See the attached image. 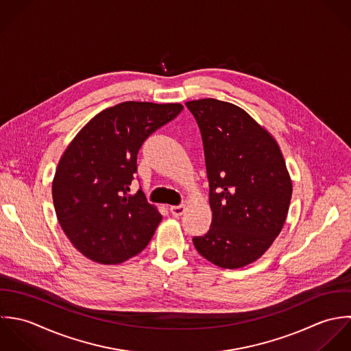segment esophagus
I'll return each instance as SVG.
<instances>
[{
    "label": "esophagus",
    "mask_w": 351,
    "mask_h": 351,
    "mask_svg": "<svg viewBox=\"0 0 351 351\" xmlns=\"http://www.w3.org/2000/svg\"><path fill=\"white\" fill-rule=\"evenodd\" d=\"M169 210L172 213V215L175 217H180L184 211H186V206L184 205H178V206H171Z\"/></svg>",
    "instance_id": "34e87169"
}]
</instances>
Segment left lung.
Instances as JSON below:
<instances>
[{
  "label": "left lung",
  "mask_w": 351,
  "mask_h": 351,
  "mask_svg": "<svg viewBox=\"0 0 351 351\" xmlns=\"http://www.w3.org/2000/svg\"><path fill=\"white\" fill-rule=\"evenodd\" d=\"M201 130L213 218L197 251L222 269L259 259L280 234L291 180L280 146L244 110L226 101L186 103Z\"/></svg>",
  "instance_id": "left-lung-1"
}]
</instances>
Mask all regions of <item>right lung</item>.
I'll return each mask as SVG.
<instances>
[{
	"label": "right lung",
	"mask_w": 351,
	"mask_h": 351,
	"mask_svg": "<svg viewBox=\"0 0 351 351\" xmlns=\"http://www.w3.org/2000/svg\"><path fill=\"white\" fill-rule=\"evenodd\" d=\"M182 110L125 101L97 114L71 141L56 171L53 201L65 234L86 258L117 265L149 244L161 214L141 189L129 194L137 156L147 137Z\"/></svg>",
	"instance_id": "obj_1"
}]
</instances>
